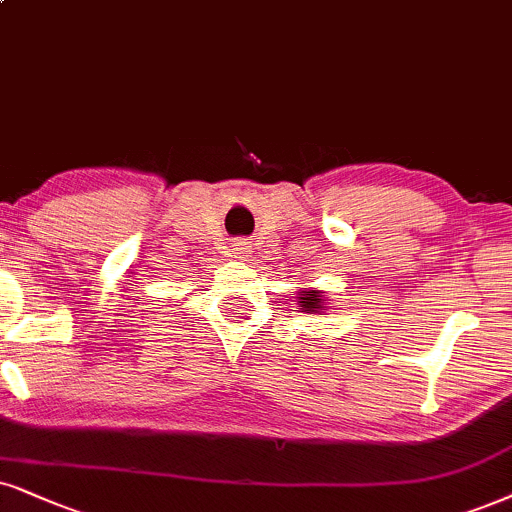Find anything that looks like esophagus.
<instances>
[{"instance_id":"obj_1","label":"esophagus","mask_w":512,"mask_h":512,"mask_svg":"<svg viewBox=\"0 0 512 512\" xmlns=\"http://www.w3.org/2000/svg\"><path fill=\"white\" fill-rule=\"evenodd\" d=\"M231 252H234V257H238V260H248V257L252 255V243L236 241L234 245H231Z\"/></svg>"}]
</instances>
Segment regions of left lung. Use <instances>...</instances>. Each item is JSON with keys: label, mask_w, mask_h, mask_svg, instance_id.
<instances>
[{"label": "left lung", "mask_w": 512, "mask_h": 512, "mask_svg": "<svg viewBox=\"0 0 512 512\" xmlns=\"http://www.w3.org/2000/svg\"><path fill=\"white\" fill-rule=\"evenodd\" d=\"M297 307L304 314H321L323 309H328V304L319 288H300V293H297Z\"/></svg>", "instance_id": "obj_1"}]
</instances>
